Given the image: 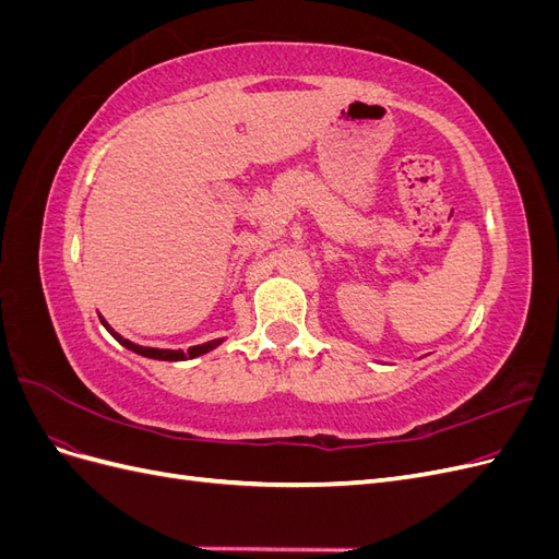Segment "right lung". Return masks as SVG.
Here are the masks:
<instances>
[{"label":"right lung","instance_id":"right-lung-1","mask_svg":"<svg viewBox=\"0 0 559 559\" xmlns=\"http://www.w3.org/2000/svg\"><path fill=\"white\" fill-rule=\"evenodd\" d=\"M99 321H103V326L116 337L118 343H121L123 347H128V349H132L134 354H142V357H148V359H158V361H186V359H195V357H200V354H207L210 349H214V347H218L224 343V337H218V341H210V343H202V345H195V347H189L186 352H181V349H158V347H142V345H138V343H130L128 337H123L121 333H116L109 324H107V319L99 314Z\"/></svg>","mask_w":559,"mask_h":559}]
</instances>
